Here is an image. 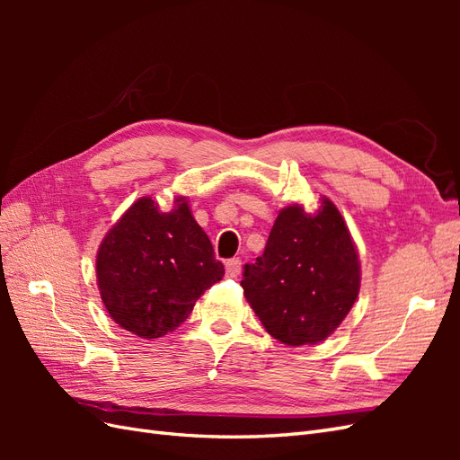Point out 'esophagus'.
Listing matches in <instances>:
<instances>
[{"mask_svg": "<svg viewBox=\"0 0 460 460\" xmlns=\"http://www.w3.org/2000/svg\"><path fill=\"white\" fill-rule=\"evenodd\" d=\"M240 272H242V259L240 257L226 261V274L228 276L235 278V276H240Z\"/></svg>", "mask_w": 460, "mask_h": 460, "instance_id": "1", "label": "esophagus"}]
</instances>
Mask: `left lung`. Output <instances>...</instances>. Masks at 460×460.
I'll return each mask as SVG.
<instances>
[{
  "instance_id": "1",
  "label": "left lung",
  "mask_w": 460,
  "mask_h": 460,
  "mask_svg": "<svg viewBox=\"0 0 460 460\" xmlns=\"http://www.w3.org/2000/svg\"><path fill=\"white\" fill-rule=\"evenodd\" d=\"M360 267L351 234L330 199L316 215L289 205L278 215L264 253L243 267V296L272 338L286 345L326 340L358 296Z\"/></svg>"
}]
</instances>
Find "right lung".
<instances>
[{
	"label": "right lung",
	"mask_w": 460,
	"mask_h": 460,
	"mask_svg": "<svg viewBox=\"0 0 460 460\" xmlns=\"http://www.w3.org/2000/svg\"><path fill=\"white\" fill-rule=\"evenodd\" d=\"M174 203L171 213H161L151 198L137 199L97 252V286L107 313L146 340L176 330L203 291L225 276L188 201Z\"/></svg>",
	"instance_id": "right-lung-1"
}]
</instances>
